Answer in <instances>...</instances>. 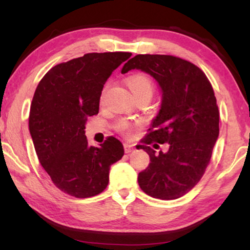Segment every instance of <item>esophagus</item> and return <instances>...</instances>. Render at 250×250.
<instances>
[{
	"mask_svg": "<svg viewBox=\"0 0 250 250\" xmlns=\"http://www.w3.org/2000/svg\"><path fill=\"white\" fill-rule=\"evenodd\" d=\"M124 149H125L126 153H129V152L133 151V149H134V146L129 145V143H124Z\"/></svg>",
	"mask_w": 250,
	"mask_h": 250,
	"instance_id": "esophagus-1",
	"label": "esophagus"
}]
</instances>
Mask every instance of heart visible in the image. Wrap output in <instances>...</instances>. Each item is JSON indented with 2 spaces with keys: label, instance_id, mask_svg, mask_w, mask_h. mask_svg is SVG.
Segmentation results:
<instances>
[{
  "label": "heart",
  "instance_id": "heart-1",
  "mask_svg": "<svg viewBox=\"0 0 250 250\" xmlns=\"http://www.w3.org/2000/svg\"><path fill=\"white\" fill-rule=\"evenodd\" d=\"M126 83H127V86L129 87V90L132 91L134 97H138V95L141 94L152 95L153 83L151 78L146 76L145 74L132 75V76H129L127 78ZM128 128L129 126L127 124H125V123L121 125V129H123V131H128Z\"/></svg>",
  "mask_w": 250,
  "mask_h": 250
}]
</instances>
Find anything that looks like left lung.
<instances>
[{"label":"left lung","instance_id":"1","mask_svg":"<svg viewBox=\"0 0 250 250\" xmlns=\"http://www.w3.org/2000/svg\"><path fill=\"white\" fill-rule=\"evenodd\" d=\"M133 69L150 75L162 92L151 131L136 146L150 157L149 166L139 173V186L157 199H177L203 177L218 139L213 87L197 66L173 56L138 54L123 66L122 74ZM153 141L167 142L169 150L156 153L148 146Z\"/></svg>","mask_w":250,"mask_h":250}]
</instances>
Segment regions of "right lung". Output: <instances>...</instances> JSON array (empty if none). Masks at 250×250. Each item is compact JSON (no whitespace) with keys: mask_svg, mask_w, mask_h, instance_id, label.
<instances>
[{"mask_svg":"<svg viewBox=\"0 0 250 250\" xmlns=\"http://www.w3.org/2000/svg\"><path fill=\"white\" fill-rule=\"evenodd\" d=\"M132 53H87L47 71L37 85L29 112V132L41 165L58 189L76 198L101 193L112 164L124 156L114 136L88 146L85 126L99 112L104 85Z\"/></svg>","mask_w":250,"mask_h":250,"instance_id":"obj_1","label":"right lung"}]
</instances>
